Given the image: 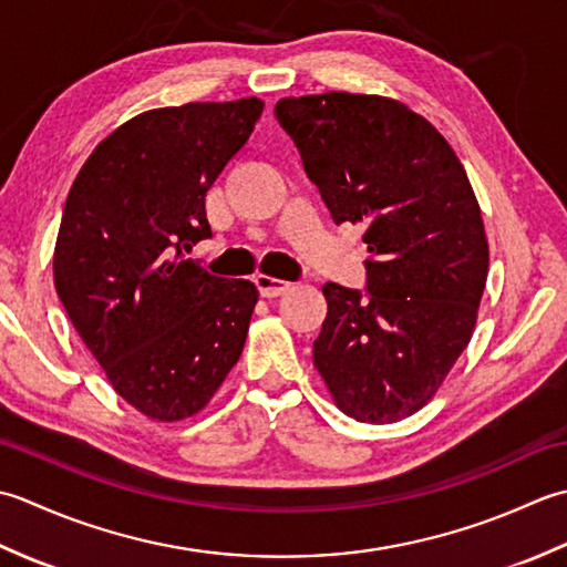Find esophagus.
Wrapping results in <instances>:
<instances>
[{
    "label": "esophagus",
    "mask_w": 567,
    "mask_h": 567,
    "mask_svg": "<svg viewBox=\"0 0 567 567\" xmlns=\"http://www.w3.org/2000/svg\"><path fill=\"white\" fill-rule=\"evenodd\" d=\"M257 286L264 298H279L284 296L288 288H291V284L288 281H281V279H274V276H257Z\"/></svg>",
    "instance_id": "1"
}]
</instances>
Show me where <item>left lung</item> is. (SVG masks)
<instances>
[{
  "label": "left lung",
  "instance_id": "left-lung-1",
  "mask_svg": "<svg viewBox=\"0 0 567 567\" xmlns=\"http://www.w3.org/2000/svg\"><path fill=\"white\" fill-rule=\"evenodd\" d=\"M276 120L338 225H364L367 296L322 286L313 364L344 415L396 423L429 403L467 348L489 271L482 210L453 146L403 102L284 97Z\"/></svg>",
  "mask_w": 567,
  "mask_h": 567
}]
</instances>
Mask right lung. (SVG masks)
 I'll list each match as a JSON object with an SVG mask.
<instances>
[{"label": "right lung", "mask_w": 567, "mask_h": 567, "mask_svg": "<svg viewBox=\"0 0 567 567\" xmlns=\"http://www.w3.org/2000/svg\"><path fill=\"white\" fill-rule=\"evenodd\" d=\"M264 102H188L102 138L63 207L53 281L112 389L146 419L200 413L245 350L259 300L183 251L210 237L205 193L247 144Z\"/></svg>", "instance_id": "right-lung-1"}]
</instances>
